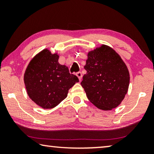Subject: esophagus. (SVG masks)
Returning a JSON list of instances; mask_svg holds the SVG:
<instances>
[{
  "instance_id": "1",
  "label": "esophagus",
  "mask_w": 154,
  "mask_h": 154,
  "mask_svg": "<svg viewBox=\"0 0 154 154\" xmlns=\"http://www.w3.org/2000/svg\"><path fill=\"white\" fill-rule=\"evenodd\" d=\"M76 75L77 76V77L79 78V81L82 80V72H77Z\"/></svg>"
}]
</instances>
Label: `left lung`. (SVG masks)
Masks as SVG:
<instances>
[{
  "label": "left lung",
  "instance_id": "left-lung-1",
  "mask_svg": "<svg viewBox=\"0 0 154 154\" xmlns=\"http://www.w3.org/2000/svg\"><path fill=\"white\" fill-rule=\"evenodd\" d=\"M81 85L94 105L103 111L120 105L128 92L130 73L120 56L111 47L101 45L88 51Z\"/></svg>",
  "mask_w": 154,
  "mask_h": 154
}]
</instances>
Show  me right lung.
<instances>
[{"label":"right lung","mask_w":154,"mask_h":154,"mask_svg":"<svg viewBox=\"0 0 154 154\" xmlns=\"http://www.w3.org/2000/svg\"><path fill=\"white\" fill-rule=\"evenodd\" d=\"M60 54L46 48L28 63L24 75L29 98L44 109H53L67 97L69 90L79 82L76 75L58 62Z\"/></svg>","instance_id":"1"}]
</instances>
